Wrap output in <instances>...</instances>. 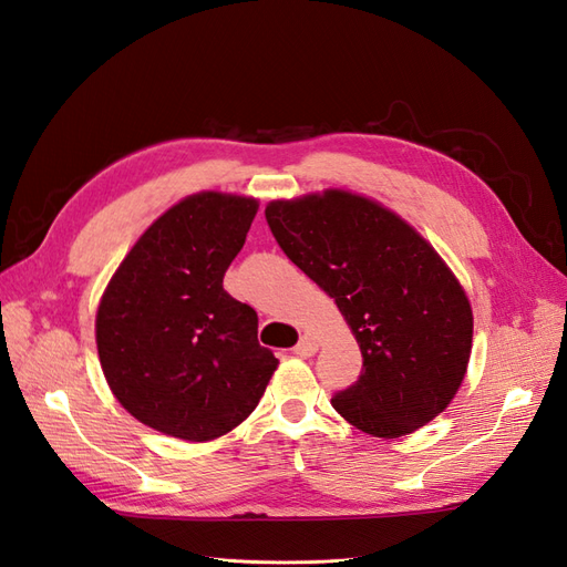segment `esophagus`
Listing matches in <instances>:
<instances>
[{
  "instance_id": "esophagus-1",
  "label": "esophagus",
  "mask_w": 567,
  "mask_h": 567,
  "mask_svg": "<svg viewBox=\"0 0 567 567\" xmlns=\"http://www.w3.org/2000/svg\"><path fill=\"white\" fill-rule=\"evenodd\" d=\"M317 350H319V342H317L312 336H302V338H300V342H298V346L293 348V352H296L298 357H302V359L312 357Z\"/></svg>"
}]
</instances>
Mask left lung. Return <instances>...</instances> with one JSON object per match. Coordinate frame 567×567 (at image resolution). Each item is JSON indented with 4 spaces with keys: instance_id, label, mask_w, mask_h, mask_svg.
I'll return each instance as SVG.
<instances>
[{
    "instance_id": "1",
    "label": "left lung",
    "mask_w": 567,
    "mask_h": 567,
    "mask_svg": "<svg viewBox=\"0 0 567 567\" xmlns=\"http://www.w3.org/2000/svg\"><path fill=\"white\" fill-rule=\"evenodd\" d=\"M281 250L333 298L362 350V375L331 400L373 437L419 431L468 369L473 310L440 252L383 203L346 188L269 200Z\"/></svg>"
}]
</instances>
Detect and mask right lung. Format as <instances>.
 Listing matches in <instances>:
<instances>
[{
  "mask_svg": "<svg viewBox=\"0 0 567 567\" xmlns=\"http://www.w3.org/2000/svg\"><path fill=\"white\" fill-rule=\"evenodd\" d=\"M257 208V198L225 192L182 198L136 238L99 300L106 383L163 435H227L252 414L279 367L257 342L252 307L221 286Z\"/></svg>",
  "mask_w": 567,
  "mask_h": 567,
  "instance_id": "1",
  "label": "right lung"
}]
</instances>
